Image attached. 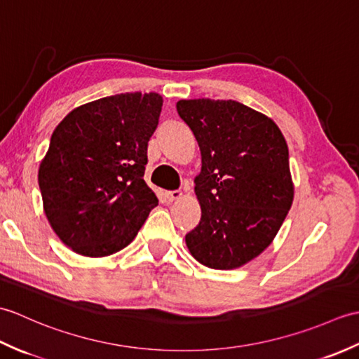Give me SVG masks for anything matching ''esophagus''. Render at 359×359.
Wrapping results in <instances>:
<instances>
[{
    "mask_svg": "<svg viewBox=\"0 0 359 359\" xmlns=\"http://www.w3.org/2000/svg\"><path fill=\"white\" fill-rule=\"evenodd\" d=\"M166 199L168 202H174V201H179L182 197V191H179V189H175V191H166Z\"/></svg>",
    "mask_w": 359,
    "mask_h": 359,
    "instance_id": "1",
    "label": "esophagus"
}]
</instances>
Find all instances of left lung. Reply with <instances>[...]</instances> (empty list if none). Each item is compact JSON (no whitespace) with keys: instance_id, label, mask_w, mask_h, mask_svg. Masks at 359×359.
I'll use <instances>...</instances> for the list:
<instances>
[{"instance_id":"1","label":"left lung","mask_w":359,"mask_h":359,"mask_svg":"<svg viewBox=\"0 0 359 359\" xmlns=\"http://www.w3.org/2000/svg\"><path fill=\"white\" fill-rule=\"evenodd\" d=\"M175 108L202 154L194 180L202 217L187 247L210 269H238L270 245L292 207L287 142L271 118L239 102L197 98Z\"/></svg>"}]
</instances>
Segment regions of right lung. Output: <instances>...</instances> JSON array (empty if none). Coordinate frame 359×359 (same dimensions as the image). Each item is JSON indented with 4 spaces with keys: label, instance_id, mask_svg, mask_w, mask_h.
<instances>
[{
    "label": "right lung",
    "instance_id": "1",
    "mask_svg": "<svg viewBox=\"0 0 359 359\" xmlns=\"http://www.w3.org/2000/svg\"><path fill=\"white\" fill-rule=\"evenodd\" d=\"M162 104L156 93L104 97L67 114L53 131L38 185L52 230L75 253H117L157 207L143 175Z\"/></svg>",
    "mask_w": 359,
    "mask_h": 359
}]
</instances>
